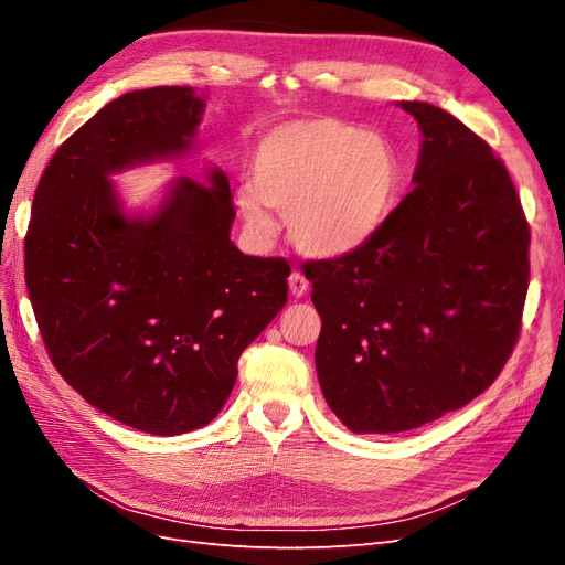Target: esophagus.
Here are the masks:
<instances>
[{
    "label": "esophagus",
    "mask_w": 565,
    "mask_h": 565,
    "mask_svg": "<svg viewBox=\"0 0 565 565\" xmlns=\"http://www.w3.org/2000/svg\"><path fill=\"white\" fill-rule=\"evenodd\" d=\"M289 292H292V297H306V292H309V280H306L299 270H292V276H289Z\"/></svg>",
    "instance_id": "esophagus-1"
}]
</instances>
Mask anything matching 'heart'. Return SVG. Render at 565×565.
<instances>
[{
  "label": "heart",
  "mask_w": 565,
  "mask_h": 565,
  "mask_svg": "<svg viewBox=\"0 0 565 565\" xmlns=\"http://www.w3.org/2000/svg\"><path fill=\"white\" fill-rule=\"evenodd\" d=\"M405 169L386 136L339 117L289 119L252 150L249 183L235 193L256 243H270L287 218L295 247L313 259H341L377 237L401 200Z\"/></svg>",
  "instance_id": "heart-1"
}]
</instances>
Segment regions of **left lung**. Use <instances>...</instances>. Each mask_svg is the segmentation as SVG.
<instances>
[{
	"label": "left lung",
	"mask_w": 565,
	"mask_h": 565,
	"mask_svg": "<svg viewBox=\"0 0 565 565\" xmlns=\"http://www.w3.org/2000/svg\"><path fill=\"white\" fill-rule=\"evenodd\" d=\"M422 148L374 241L306 264L322 396L353 434L417 429L498 380L516 347L530 228L502 160L457 117L401 100Z\"/></svg>",
	"instance_id": "obj_1"
}]
</instances>
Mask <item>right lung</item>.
Segmentation results:
<instances>
[{"label":"right lung","instance_id":"add662e5","mask_svg":"<svg viewBox=\"0 0 565 565\" xmlns=\"http://www.w3.org/2000/svg\"><path fill=\"white\" fill-rule=\"evenodd\" d=\"M202 110L191 87L110 100L46 164L25 235L28 295L51 363L100 413L156 436L221 413L237 358L287 301V262L231 243L221 169L207 183L174 181L150 216H127L108 179L185 158Z\"/></svg>","mask_w":565,"mask_h":565}]
</instances>
